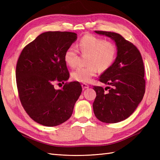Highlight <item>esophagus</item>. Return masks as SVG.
Wrapping results in <instances>:
<instances>
[{
    "instance_id": "esophagus-1",
    "label": "esophagus",
    "mask_w": 160,
    "mask_h": 160,
    "mask_svg": "<svg viewBox=\"0 0 160 160\" xmlns=\"http://www.w3.org/2000/svg\"><path fill=\"white\" fill-rule=\"evenodd\" d=\"M82 87L83 89H88V88L89 87V86L86 83H82Z\"/></svg>"
}]
</instances>
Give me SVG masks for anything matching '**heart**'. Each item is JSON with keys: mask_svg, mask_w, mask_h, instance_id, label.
Masks as SVG:
<instances>
[{"mask_svg": "<svg viewBox=\"0 0 160 160\" xmlns=\"http://www.w3.org/2000/svg\"><path fill=\"white\" fill-rule=\"evenodd\" d=\"M77 48L82 54H89L87 67H79L71 73L73 80L80 82H89L98 71L108 69L116 56V47L109 40L87 34L78 44ZM78 51L74 47L68 48L64 54V60L68 66L73 68L77 65Z\"/></svg>", "mask_w": 160, "mask_h": 160, "instance_id": "obj_1", "label": "heart"}]
</instances>
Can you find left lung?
Segmentation results:
<instances>
[{
    "label": "left lung",
    "mask_w": 160,
    "mask_h": 160,
    "mask_svg": "<svg viewBox=\"0 0 160 160\" xmlns=\"http://www.w3.org/2000/svg\"><path fill=\"white\" fill-rule=\"evenodd\" d=\"M115 42L117 57L99 80L109 87L93 86L96 92L93 108L96 117L105 123H117L128 118L136 109L145 93L144 66L140 51L117 33L95 31ZM109 91L107 92L106 91Z\"/></svg>",
    "instance_id": "1"
}]
</instances>
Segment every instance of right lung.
Wrapping results in <instances>:
<instances>
[{
    "label": "right lung",
    "instance_id": "obj_1",
    "mask_svg": "<svg viewBox=\"0 0 160 160\" xmlns=\"http://www.w3.org/2000/svg\"><path fill=\"white\" fill-rule=\"evenodd\" d=\"M76 39L73 32H45L24 47L20 53L16 69L18 96L24 109L37 123L55 127L72 115L82 92L80 84L66 82L58 90L53 84L64 83L69 79L64 54Z\"/></svg>",
    "mask_w": 160,
    "mask_h": 160
}]
</instances>
